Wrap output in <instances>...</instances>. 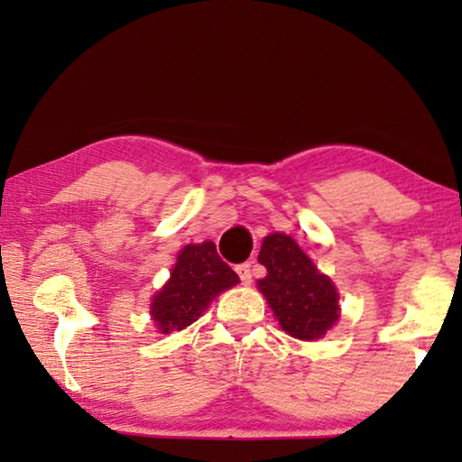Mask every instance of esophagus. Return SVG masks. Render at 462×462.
I'll return each instance as SVG.
<instances>
[{
  "mask_svg": "<svg viewBox=\"0 0 462 462\" xmlns=\"http://www.w3.org/2000/svg\"><path fill=\"white\" fill-rule=\"evenodd\" d=\"M236 273H238V277H240V281L245 285H248L250 281H253V275H250V264H246V263L245 264H238Z\"/></svg>",
  "mask_w": 462,
  "mask_h": 462,
  "instance_id": "1",
  "label": "esophagus"
}]
</instances>
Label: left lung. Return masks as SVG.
<instances>
[{
	"mask_svg": "<svg viewBox=\"0 0 462 462\" xmlns=\"http://www.w3.org/2000/svg\"><path fill=\"white\" fill-rule=\"evenodd\" d=\"M259 263L267 277L256 281L283 330L300 340H316L338 322V291L332 279L287 234L264 236Z\"/></svg>",
	"mask_w": 462,
	"mask_h": 462,
	"instance_id": "left-lung-1",
	"label": "left lung"
}]
</instances>
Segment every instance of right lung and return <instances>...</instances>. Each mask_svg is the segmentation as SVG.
<instances>
[{"label":"right lung","mask_w":462,"mask_h":462,"mask_svg":"<svg viewBox=\"0 0 462 462\" xmlns=\"http://www.w3.org/2000/svg\"><path fill=\"white\" fill-rule=\"evenodd\" d=\"M236 283H240L238 275L220 259L214 242L187 245L179 250L169 281L152 297V322L161 334L183 330L217 295Z\"/></svg>","instance_id":"add662e5"}]
</instances>
